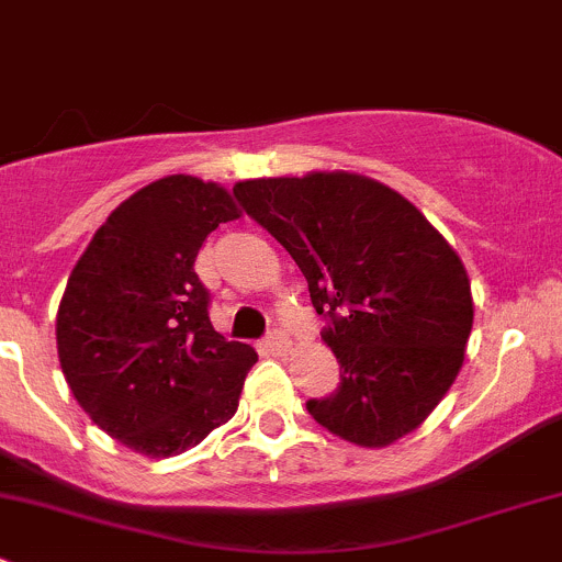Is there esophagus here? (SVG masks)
<instances>
[{"label": "esophagus", "instance_id": "esophagus-1", "mask_svg": "<svg viewBox=\"0 0 562 562\" xmlns=\"http://www.w3.org/2000/svg\"><path fill=\"white\" fill-rule=\"evenodd\" d=\"M266 348L277 356H285L288 350H291V337H288L285 331H277L274 328V331L266 334Z\"/></svg>", "mask_w": 562, "mask_h": 562}]
</instances>
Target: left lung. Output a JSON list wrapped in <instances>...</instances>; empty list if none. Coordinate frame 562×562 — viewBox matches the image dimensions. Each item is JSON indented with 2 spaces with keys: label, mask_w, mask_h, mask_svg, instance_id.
<instances>
[{
  "label": "left lung",
  "mask_w": 562,
  "mask_h": 562,
  "mask_svg": "<svg viewBox=\"0 0 562 562\" xmlns=\"http://www.w3.org/2000/svg\"><path fill=\"white\" fill-rule=\"evenodd\" d=\"M234 195L291 252L326 317L339 386L310 400V416L370 449L413 432L454 383L473 328L449 241L400 192L356 173L249 179Z\"/></svg>",
  "instance_id": "8db88e82"
}]
</instances>
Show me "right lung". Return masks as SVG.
I'll return each mask as SVG.
<instances>
[{
	"label": "right lung",
	"mask_w": 562,
	"mask_h": 562,
	"mask_svg": "<svg viewBox=\"0 0 562 562\" xmlns=\"http://www.w3.org/2000/svg\"><path fill=\"white\" fill-rule=\"evenodd\" d=\"M236 217L214 181L166 176L113 209L67 280L56 315L67 386L138 454H181L239 407L258 353L214 331L195 274L206 236Z\"/></svg>",
	"instance_id": "obj_1"
}]
</instances>
